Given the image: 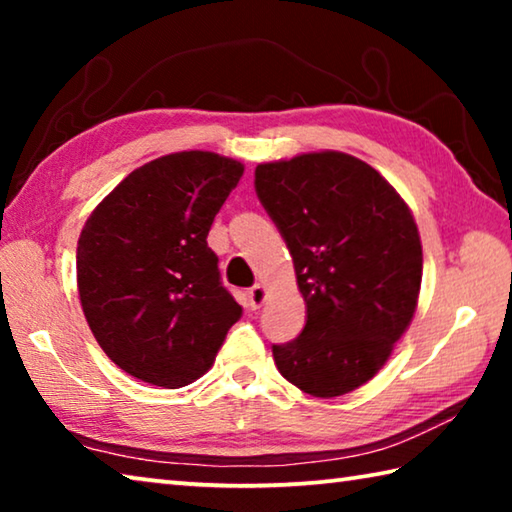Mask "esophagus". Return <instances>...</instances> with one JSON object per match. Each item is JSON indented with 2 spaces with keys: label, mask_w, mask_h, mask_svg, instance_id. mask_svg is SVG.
I'll return each instance as SVG.
<instances>
[{
  "label": "esophagus",
  "mask_w": 512,
  "mask_h": 512,
  "mask_svg": "<svg viewBox=\"0 0 512 512\" xmlns=\"http://www.w3.org/2000/svg\"><path fill=\"white\" fill-rule=\"evenodd\" d=\"M266 300V287L264 284H255V287L248 289V305L253 309H259Z\"/></svg>",
  "instance_id": "34e87169"
}]
</instances>
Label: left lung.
I'll list each match as a JSON object with an SVG mask.
<instances>
[{
    "instance_id": "8db88e82",
    "label": "left lung",
    "mask_w": 512,
    "mask_h": 512,
    "mask_svg": "<svg viewBox=\"0 0 512 512\" xmlns=\"http://www.w3.org/2000/svg\"><path fill=\"white\" fill-rule=\"evenodd\" d=\"M255 192L307 305L300 336L273 345L275 366L314 397L350 393L381 370L418 307L422 246L409 205L339 151L257 164Z\"/></svg>"
}]
</instances>
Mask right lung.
Listing matches in <instances>:
<instances>
[{
  "mask_svg": "<svg viewBox=\"0 0 512 512\" xmlns=\"http://www.w3.org/2000/svg\"><path fill=\"white\" fill-rule=\"evenodd\" d=\"M241 173L244 164L210 151L162 155L128 173L85 221L76 248L83 314L135 379L192 384L241 318L207 246Z\"/></svg>",
  "mask_w": 512,
  "mask_h": 512,
  "instance_id": "add662e5",
  "label": "right lung"
}]
</instances>
